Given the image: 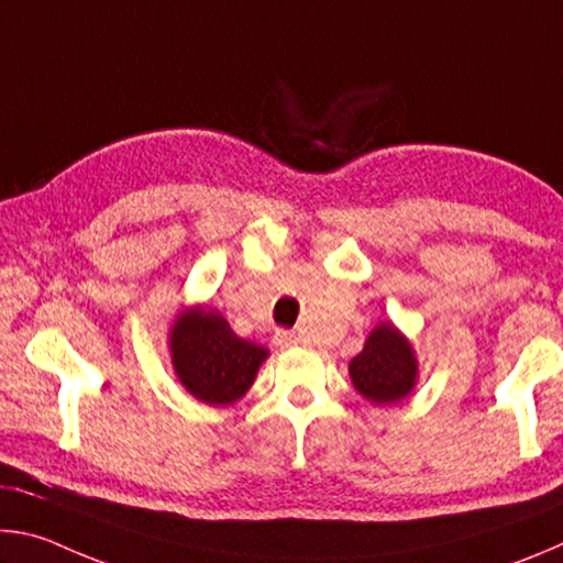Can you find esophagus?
Masks as SVG:
<instances>
[{"label":"esophagus","mask_w":563,"mask_h":563,"mask_svg":"<svg viewBox=\"0 0 563 563\" xmlns=\"http://www.w3.org/2000/svg\"><path fill=\"white\" fill-rule=\"evenodd\" d=\"M275 345H278L280 350H288V347L300 345V338L295 335L292 330H278L275 332Z\"/></svg>","instance_id":"esophagus-1"}]
</instances>
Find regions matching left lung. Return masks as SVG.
<instances>
[{"mask_svg":"<svg viewBox=\"0 0 563 563\" xmlns=\"http://www.w3.org/2000/svg\"><path fill=\"white\" fill-rule=\"evenodd\" d=\"M417 373L415 350L393 322H383L369 332L360 355L350 360L352 385L375 405L405 399L415 389Z\"/></svg>","mask_w":563,"mask_h":563,"instance_id":"obj_1","label":"left lung"}]
</instances>
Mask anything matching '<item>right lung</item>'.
Segmentation results:
<instances>
[{"mask_svg": "<svg viewBox=\"0 0 563 563\" xmlns=\"http://www.w3.org/2000/svg\"><path fill=\"white\" fill-rule=\"evenodd\" d=\"M176 377L206 405L225 407L251 389L268 350L238 338L218 310H180L168 335Z\"/></svg>", "mask_w": 563, "mask_h": 563, "instance_id": "1", "label": "right lung"}]
</instances>
